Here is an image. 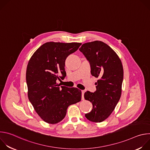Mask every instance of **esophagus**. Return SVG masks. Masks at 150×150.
<instances>
[{
	"label": "esophagus",
	"mask_w": 150,
	"mask_h": 150,
	"mask_svg": "<svg viewBox=\"0 0 150 150\" xmlns=\"http://www.w3.org/2000/svg\"><path fill=\"white\" fill-rule=\"evenodd\" d=\"M82 92V99L83 100L84 99V97H83V95H84V93H85V91L84 90H82L81 91Z\"/></svg>",
	"instance_id": "esophagus-1"
}]
</instances>
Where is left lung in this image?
<instances>
[{
	"label": "left lung",
	"mask_w": 150,
	"mask_h": 150,
	"mask_svg": "<svg viewBox=\"0 0 150 150\" xmlns=\"http://www.w3.org/2000/svg\"><path fill=\"white\" fill-rule=\"evenodd\" d=\"M90 63L91 74L98 78L96 91L85 92L84 98L93 104V109L85 115L93 122H101L108 118L120 100L123 79L120 59L108 45L101 41L86 42L79 49Z\"/></svg>",
	"instance_id": "obj_1"
}]
</instances>
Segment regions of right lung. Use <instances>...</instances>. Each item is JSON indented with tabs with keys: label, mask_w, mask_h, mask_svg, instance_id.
<instances>
[{
	"label": "right lung",
	"mask_w": 150,
	"mask_h": 150,
	"mask_svg": "<svg viewBox=\"0 0 150 150\" xmlns=\"http://www.w3.org/2000/svg\"><path fill=\"white\" fill-rule=\"evenodd\" d=\"M81 45L47 42L41 46L29 60L26 71L28 97L36 113L46 123L60 122L65 117L68 107L81 100V90L60 87L56 82L60 78L63 79L66 76L67 57Z\"/></svg>",
	"instance_id": "1"
}]
</instances>
